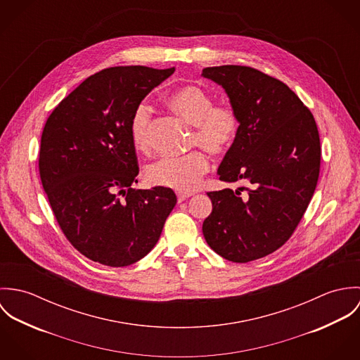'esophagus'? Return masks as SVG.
<instances>
[{
    "label": "esophagus",
    "mask_w": 360,
    "mask_h": 360,
    "mask_svg": "<svg viewBox=\"0 0 360 360\" xmlns=\"http://www.w3.org/2000/svg\"><path fill=\"white\" fill-rule=\"evenodd\" d=\"M190 197H191V194H188V193H177V201L179 202H183V201L188 200Z\"/></svg>",
    "instance_id": "34e87169"
}]
</instances>
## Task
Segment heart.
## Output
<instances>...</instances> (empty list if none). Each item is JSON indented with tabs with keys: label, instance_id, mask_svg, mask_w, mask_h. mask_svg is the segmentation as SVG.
<instances>
[{
	"label": "heart",
	"instance_id": "heart-1",
	"mask_svg": "<svg viewBox=\"0 0 360 360\" xmlns=\"http://www.w3.org/2000/svg\"><path fill=\"white\" fill-rule=\"evenodd\" d=\"M169 106L187 123L194 126L191 144L202 147L207 153L220 155L234 143L240 120L236 109L229 103L214 105L213 96L200 86H184L167 100ZM153 109L141 103L133 113L130 136L136 148L150 147V126ZM209 167L207 156L201 151L177 158H162L151 163L146 177L153 186L167 187L177 191H191Z\"/></svg>",
	"mask_w": 360,
	"mask_h": 360
}]
</instances>
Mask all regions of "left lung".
Instances as JSON below:
<instances>
[{"mask_svg":"<svg viewBox=\"0 0 360 360\" xmlns=\"http://www.w3.org/2000/svg\"><path fill=\"white\" fill-rule=\"evenodd\" d=\"M202 76L224 90L240 120L219 179L250 184L207 193L212 213L202 233L216 254L247 263L278 250L301 221L319 179V131L287 84L254 68L213 66Z\"/></svg>","mask_w":360,"mask_h":360,"instance_id":"left-lung-1","label":"left lung"}]
</instances>
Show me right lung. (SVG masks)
<instances>
[{"instance_id":"right-lung-1","label":"right lung","mask_w":360,"mask_h":360,"mask_svg":"<svg viewBox=\"0 0 360 360\" xmlns=\"http://www.w3.org/2000/svg\"><path fill=\"white\" fill-rule=\"evenodd\" d=\"M174 68L117 66L86 79L52 110L39 169L52 212L70 244L105 266H129L159 240L177 202L167 187L134 190L130 123Z\"/></svg>"}]
</instances>
